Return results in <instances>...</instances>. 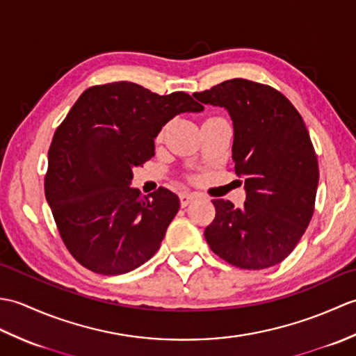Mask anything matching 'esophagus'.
<instances>
[{
	"label": "esophagus",
	"mask_w": 356,
	"mask_h": 356,
	"mask_svg": "<svg viewBox=\"0 0 356 356\" xmlns=\"http://www.w3.org/2000/svg\"><path fill=\"white\" fill-rule=\"evenodd\" d=\"M179 199H180V205L185 208V207L190 205V203L194 200V194H191V193H182V194L179 195Z\"/></svg>",
	"instance_id": "esophagus-1"
}]
</instances>
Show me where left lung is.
<instances>
[{"mask_svg": "<svg viewBox=\"0 0 356 356\" xmlns=\"http://www.w3.org/2000/svg\"><path fill=\"white\" fill-rule=\"evenodd\" d=\"M193 96L229 113L234 170L246 191L241 208L213 200L216 217L205 229L211 251L240 269L275 266L314 214L320 172L303 118L275 88L241 78Z\"/></svg>", "mask_w": 356, "mask_h": 356, "instance_id": "8db88e82", "label": "left lung"}]
</instances>
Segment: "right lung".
<instances>
[{
  "label": "right lung",
  "instance_id": "add662e5",
  "mask_svg": "<svg viewBox=\"0 0 356 356\" xmlns=\"http://www.w3.org/2000/svg\"><path fill=\"white\" fill-rule=\"evenodd\" d=\"M202 110L188 93L161 96L127 81L90 87L74 102L53 136L44 191L82 266L127 274L157 252L180 202L166 188L142 195L130 186L133 168L154 156L168 120Z\"/></svg>",
  "mask_w": 356,
  "mask_h": 356
}]
</instances>
